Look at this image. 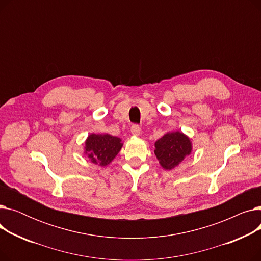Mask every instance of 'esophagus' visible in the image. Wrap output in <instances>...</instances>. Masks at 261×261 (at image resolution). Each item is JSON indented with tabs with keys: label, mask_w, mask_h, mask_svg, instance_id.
I'll return each mask as SVG.
<instances>
[{
	"label": "esophagus",
	"mask_w": 261,
	"mask_h": 261,
	"mask_svg": "<svg viewBox=\"0 0 261 261\" xmlns=\"http://www.w3.org/2000/svg\"><path fill=\"white\" fill-rule=\"evenodd\" d=\"M131 133L135 136H139L141 134V127L139 125H133L131 127Z\"/></svg>",
	"instance_id": "34e87169"
}]
</instances>
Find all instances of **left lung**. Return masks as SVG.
I'll list each match as a JSON object with an SVG mask.
<instances>
[{
    "mask_svg": "<svg viewBox=\"0 0 261 261\" xmlns=\"http://www.w3.org/2000/svg\"><path fill=\"white\" fill-rule=\"evenodd\" d=\"M154 153L161 166L171 170L190 154L193 145L190 139L181 131H173L164 134L154 144Z\"/></svg>",
    "mask_w": 261,
    "mask_h": 261,
    "instance_id": "8db88e82",
    "label": "left lung"
}]
</instances>
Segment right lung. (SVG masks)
Returning a JSON list of instances; mask_svg holds the SVG:
<instances>
[{"label":"right lung","instance_id":"1","mask_svg":"<svg viewBox=\"0 0 261 261\" xmlns=\"http://www.w3.org/2000/svg\"><path fill=\"white\" fill-rule=\"evenodd\" d=\"M121 147V140L117 136L92 133L86 141L85 153L96 165L107 166L114 160Z\"/></svg>","mask_w":261,"mask_h":261}]
</instances>
